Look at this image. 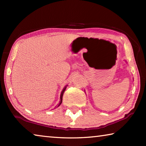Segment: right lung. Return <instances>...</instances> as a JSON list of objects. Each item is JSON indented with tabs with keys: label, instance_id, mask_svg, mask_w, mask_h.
<instances>
[{
	"label": "right lung",
	"instance_id": "obj_1",
	"mask_svg": "<svg viewBox=\"0 0 146 146\" xmlns=\"http://www.w3.org/2000/svg\"><path fill=\"white\" fill-rule=\"evenodd\" d=\"M68 86V85L67 86H66L65 87H64V88H63V90H62V92H61V94H60V102H59V104H58V106L57 107H58L59 106H60L61 104H62V97H63V95H64V91H65V90H66V87H67Z\"/></svg>",
	"mask_w": 146,
	"mask_h": 146
}]
</instances>
